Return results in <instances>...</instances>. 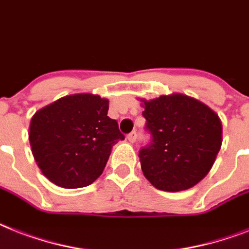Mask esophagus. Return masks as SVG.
Here are the masks:
<instances>
[{
  "label": "esophagus",
  "mask_w": 249,
  "mask_h": 249,
  "mask_svg": "<svg viewBox=\"0 0 249 249\" xmlns=\"http://www.w3.org/2000/svg\"><path fill=\"white\" fill-rule=\"evenodd\" d=\"M126 138H128V141L130 143H134L135 141H137V133H135V131H131L130 134H128V137H126Z\"/></svg>",
  "instance_id": "obj_1"
}]
</instances>
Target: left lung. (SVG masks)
Returning a JSON list of instances; mask_svg holds the SVG:
<instances>
[{
  "mask_svg": "<svg viewBox=\"0 0 249 249\" xmlns=\"http://www.w3.org/2000/svg\"><path fill=\"white\" fill-rule=\"evenodd\" d=\"M151 131V144L141 149L143 175L165 192L187 191L210 173L221 143L219 115L201 101L171 93L147 101L141 98Z\"/></svg>",
  "mask_w": 249,
  "mask_h": 249,
  "instance_id": "obj_1",
  "label": "left lung"
}]
</instances>
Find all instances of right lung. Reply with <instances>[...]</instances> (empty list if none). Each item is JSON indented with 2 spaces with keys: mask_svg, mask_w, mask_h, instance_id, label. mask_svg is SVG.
Returning a JSON list of instances; mask_svg holds the SVG:
<instances>
[{
  "mask_svg": "<svg viewBox=\"0 0 249 249\" xmlns=\"http://www.w3.org/2000/svg\"><path fill=\"white\" fill-rule=\"evenodd\" d=\"M107 111L108 100L92 93L61 97L36 111L29 143L48 180L75 189L100 178L114 144L125 138Z\"/></svg>",
  "mask_w": 249,
  "mask_h": 249,
  "instance_id": "add662e5",
  "label": "right lung"
}]
</instances>
